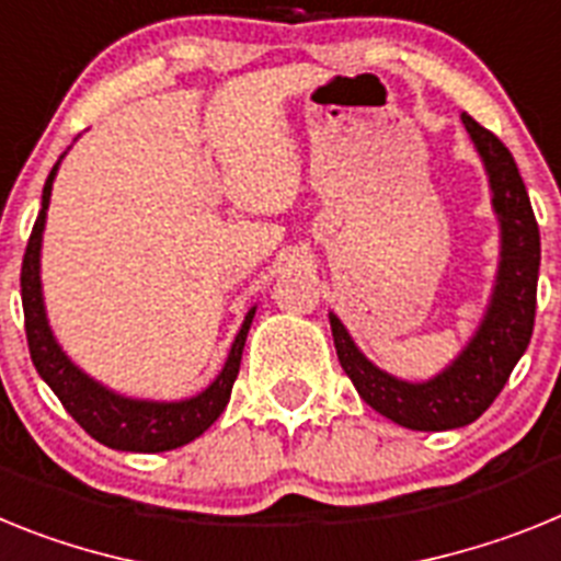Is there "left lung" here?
<instances>
[{
  "label": "left lung",
  "instance_id": "obj_1",
  "mask_svg": "<svg viewBox=\"0 0 561 561\" xmlns=\"http://www.w3.org/2000/svg\"><path fill=\"white\" fill-rule=\"evenodd\" d=\"M462 126L483 160L491 208L500 222V262L485 313L449 367L426 381H403L375 367L353 335L330 313L335 353L358 396L383 417L415 432H446L474 423L494 403L511 369L528 350L537 313L539 226L528 192L503 140L462 115Z\"/></svg>",
  "mask_w": 561,
  "mask_h": 561
}]
</instances>
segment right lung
I'll return each mask as SVG.
<instances>
[{"instance_id": "add662e5", "label": "right lung", "mask_w": 561, "mask_h": 561, "mask_svg": "<svg viewBox=\"0 0 561 561\" xmlns=\"http://www.w3.org/2000/svg\"><path fill=\"white\" fill-rule=\"evenodd\" d=\"M67 154V152H65ZM65 154L47 174L45 192H42V211L33 226L31 242L24 251L22 262V308H24V330H27V347L36 373L45 378L47 387L65 403V409L76 417V423L87 435L118 451H172L192 443L222 415L231 387L240 373L242 350H245L248 330H251L256 305L245 313L242 328L233 339L228 358L211 383L203 392L180 401H152V398H129L121 396L106 383L95 381L92 375L72 362L61 350L56 333L50 328L45 308V294H42V240H45L47 208H50L53 180L58 174V165Z\"/></svg>"}]
</instances>
